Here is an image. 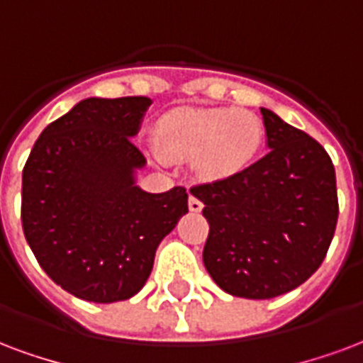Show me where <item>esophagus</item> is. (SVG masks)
I'll return each mask as SVG.
<instances>
[{"label":"esophagus","instance_id":"34e87169","mask_svg":"<svg viewBox=\"0 0 363 363\" xmlns=\"http://www.w3.org/2000/svg\"><path fill=\"white\" fill-rule=\"evenodd\" d=\"M189 209L190 211H194V213H200L203 209V203L196 198V196H190L189 198Z\"/></svg>","mask_w":363,"mask_h":363}]
</instances>
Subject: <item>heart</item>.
<instances>
[{"label":"heart","instance_id":"obj_1","mask_svg":"<svg viewBox=\"0 0 363 363\" xmlns=\"http://www.w3.org/2000/svg\"><path fill=\"white\" fill-rule=\"evenodd\" d=\"M161 155L194 161L206 179H229L248 169L264 144L257 117L230 109H177L155 127Z\"/></svg>","mask_w":363,"mask_h":363}]
</instances>
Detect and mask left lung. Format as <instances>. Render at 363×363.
<instances>
[{
	"label": "left lung",
	"mask_w": 363,
	"mask_h": 363,
	"mask_svg": "<svg viewBox=\"0 0 363 363\" xmlns=\"http://www.w3.org/2000/svg\"><path fill=\"white\" fill-rule=\"evenodd\" d=\"M269 152L242 173L190 190L203 202V265L223 291L267 300L318 271L339 219L323 146L262 107Z\"/></svg>",
	"instance_id": "obj_1"
}]
</instances>
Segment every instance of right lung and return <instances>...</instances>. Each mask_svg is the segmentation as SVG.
I'll use <instances>...</instances> for the list:
<instances>
[{"instance_id": "add662e5", "label": "right lung", "mask_w": 363, "mask_h": 363, "mask_svg": "<svg viewBox=\"0 0 363 363\" xmlns=\"http://www.w3.org/2000/svg\"><path fill=\"white\" fill-rule=\"evenodd\" d=\"M152 99L86 98L42 130L23 169V230L40 267L72 296H134L155 250L189 213L186 189L136 184L146 157L133 144Z\"/></svg>"}]
</instances>
